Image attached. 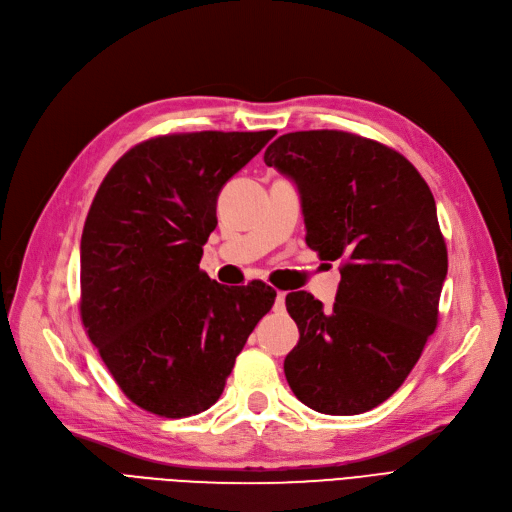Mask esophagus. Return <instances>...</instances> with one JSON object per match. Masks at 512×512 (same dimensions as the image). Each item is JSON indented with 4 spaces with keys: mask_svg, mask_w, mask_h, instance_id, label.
Wrapping results in <instances>:
<instances>
[{
    "mask_svg": "<svg viewBox=\"0 0 512 512\" xmlns=\"http://www.w3.org/2000/svg\"><path fill=\"white\" fill-rule=\"evenodd\" d=\"M284 301H286V292H278V294H276V305H274V309H276V311H284Z\"/></svg>",
    "mask_w": 512,
    "mask_h": 512,
    "instance_id": "esophagus-1",
    "label": "esophagus"
}]
</instances>
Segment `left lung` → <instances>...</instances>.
I'll use <instances>...</instances> for the list:
<instances>
[{
	"label": "left lung",
	"instance_id": "left-lung-1",
	"mask_svg": "<svg viewBox=\"0 0 512 512\" xmlns=\"http://www.w3.org/2000/svg\"><path fill=\"white\" fill-rule=\"evenodd\" d=\"M263 159L297 182L307 247L340 261L332 309L305 290L286 297L301 332L288 386L317 413L371 411L438 328L448 251L434 195L405 155L355 132H288Z\"/></svg>",
	"mask_w": 512,
	"mask_h": 512
}]
</instances>
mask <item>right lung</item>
<instances>
[{
  "label": "right lung",
  "instance_id": "add662e5",
  "mask_svg": "<svg viewBox=\"0 0 512 512\" xmlns=\"http://www.w3.org/2000/svg\"><path fill=\"white\" fill-rule=\"evenodd\" d=\"M276 137L174 132L105 174L80 240V321L124 396L168 419L207 411L276 290L228 288L199 267L222 186Z\"/></svg>",
  "mask_w": 512,
  "mask_h": 512
}]
</instances>
